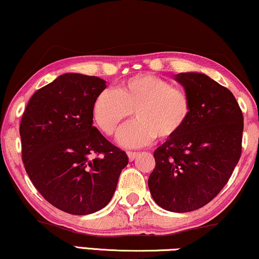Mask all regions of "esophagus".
<instances>
[{"instance_id": "34e87169", "label": "esophagus", "mask_w": 259, "mask_h": 259, "mask_svg": "<svg viewBox=\"0 0 259 259\" xmlns=\"http://www.w3.org/2000/svg\"><path fill=\"white\" fill-rule=\"evenodd\" d=\"M127 156H128V159L132 162V160H134L138 157V152H133V151H128L127 152Z\"/></svg>"}]
</instances>
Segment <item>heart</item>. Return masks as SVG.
Here are the masks:
<instances>
[{
  "label": "heart",
  "instance_id": "obj_1",
  "mask_svg": "<svg viewBox=\"0 0 259 259\" xmlns=\"http://www.w3.org/2000/svg\"><path fill=\"white\" fill-rule=\"evenodd\" d=\"M132 112L136 120L123 127L117 142L138 149L154 138L166 142L179 136L189 121L193 103L186 90L151 73L130 77L117 84L115 92L103 90L93 103L94 120L107 136H113Z\"/></svg>",
  "mask_w": 259,
  "mask_h": 259
}]
</instances>
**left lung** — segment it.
<instances>
[{
    "label": "left lung",
    "mask_w": 259,
    "mask_h": 259,
    "mask_svg": "<svg viewBox=\"0 0 259 259\" xmlns=\"http://www.w3.org/2000/svg\"><path fill=\"white\" fill-rule=\"evenodd\" d=\"M175 79L193 112L179 136L153 152L149 188L159 207L186 213L206 206L228 182L241 156L244 117L233 94L210 77L181 72Z\"/></svg>",
    "instance_id": "1"
}]
</instances>
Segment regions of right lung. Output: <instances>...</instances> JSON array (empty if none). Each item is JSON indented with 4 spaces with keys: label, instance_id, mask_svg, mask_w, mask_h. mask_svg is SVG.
Returning <instances> with one entry per match:
<instances>
[{
    "label": "right lung",
    "instance_id": "1",
    "mask_svg": "<svg viewBox=\"0 0 259 259\" xmlns=\"http://www.w3.org/2000/svg\"><path fill=\"white\" fill-rule=\"evenodd\" d=\"M105 89L99 77L64 73L33 94L20 123L28 177L44 199L73 215L106 207L128 164L93 126V103Z\"/></svg>",
    "mask_w": 259,
    "mask_h": 259
}]
</instances>
